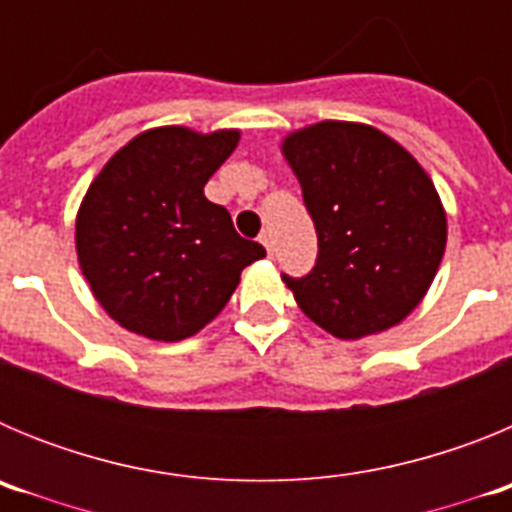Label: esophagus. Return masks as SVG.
Here are the masks:
<instances>
[{
  "mask_svg": "<svg viewBox=\"0 0 512 512\" xmlns=\"http://www.w3.org/2000/svg\"><path fill=\"white\" fill-rule=\"evenodd\" d=\"M261 246L266 248V253H269V256H274V243H271V235L269 233H261Z\"/></svg>",
  "mask_w": 512,
  "mask_h": 512,
  "instance_id": "1",
  "label": "esophagus"
}]
</instances>
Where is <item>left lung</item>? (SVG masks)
Here are the masks:
<instances>
[{"instance_id":"obj_1","label":"left lung","mask_w":512,"mask_h":512,"mask_svg":"<svg viewBox=\"0 0 512 512\" xmlns=\"http://www.w3.org/2000/svg\"><path fill=\"white\" fill-rule=\"evenodd\" d=\"M282 151L318 233L310 274H282L300 310L343 341L408 318L446 248V212L428 174L359 122L310 125L287 135Z\"/></svg>"}]
</instances>
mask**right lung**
Listing matches in <instances>:
<instances>
[{"label": "right lung", "mask_w": 512, "mask_h": 512, "mask_svg": "<svg viewBox=\"0 0 512 512\" xmlns=\"http://www.w3.org/2000/svg\"><path fill=\"white\" fill-rule=\"evenodd\" d=\"M238 138V130H146L92 182L76 215V253L122 328L169 343L194 336L228 305L241 271L266 256L205 197Z\"/></svg>", "instance_id": "right-lung-1"}]
</instances>
